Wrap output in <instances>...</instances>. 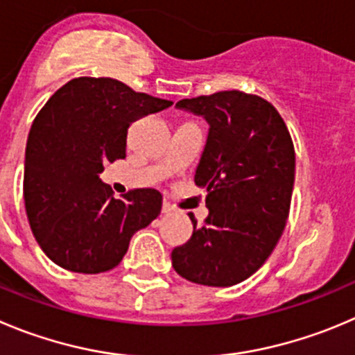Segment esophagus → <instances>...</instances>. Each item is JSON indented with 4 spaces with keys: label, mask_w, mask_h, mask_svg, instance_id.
Masks as SVG:
<instances>
[{
    "label": "esophagus",
    "mask_w": 355,
    "mask_h": 355,
    "mask_svg": "<svg viewBox=\"0 0 355 355\" xmlns=\"http://www.w3.org/2000/svg\"><path fill=\"white\" fill-rule=\"evenodd\" d=\"M171 211H173V207H171L168 201H164V203H162V214H171Z\"/></svg>",
    "instance_id": "obj_1"
}]
</instances>
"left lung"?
Masks as SVG:
<instances>
[{"label":"left lung","instance_id":"1","mask_svg":"<svg viewBox=\"0 0 355 355\" xmlns=\"http://www.w3.org/2000/svg\"><path fill=\"white\" fill-rule=\"evenodd\" d=\"M210 124L194 182L207 189L208 217L175 247L171 264L189 282L230 287L256 273L289 217L296 154L277 108L257 94L220 91L180 99Z\"/></svg>","mask_w":355,"mask_h":355}]
</instances>
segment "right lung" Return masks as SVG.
Here are the masks:
<instances>
[{
	"instance_id": "obj_1",
	"label": "right lung",
	"mask_w": 355,
	"mask_h": 355,
	"mask_svg": "<svg viewBox=\"0 0 355 355\" xmlns=\"http://www.w3.org/2000/svg\"><path fill=\"white\" fill-rule=\"evenodd\" d=\"M171 101L108 77H78L51 96L26 145L24 205L42 250L68 271L114 270L129 240L161 214L162 194L132 189L121 200L99 173L125 157L128 129Z\"/></svg>"
}]
</instances>
